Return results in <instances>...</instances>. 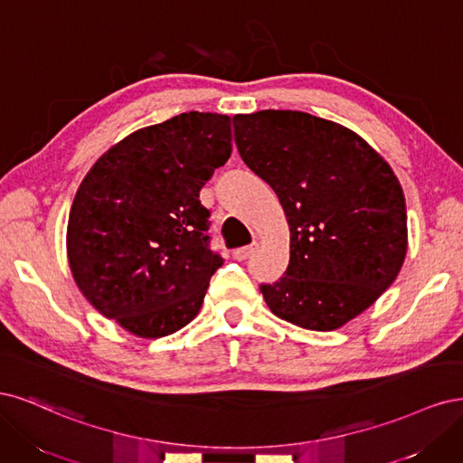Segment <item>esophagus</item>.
I'll use <instances>...</instances> for the list:
<instances>
[{"label":"esophagus","mask_w":463,"mask_h":463,"mask_svg":"<svg viewBox=\"0 0 463 463\" xmlns=\"http://www.w3.org/2000/svg\"><path fill=\"white\" fill-rule=\"evenodd\" d=\"M256 250H258V242H251V244H248V246L232 250V256H234V260H238V261H244V260H248Z\"/></svg>","instance_id":"obj_1"}]
</instances>
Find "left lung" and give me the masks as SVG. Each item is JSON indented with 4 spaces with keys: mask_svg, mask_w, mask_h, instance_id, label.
Here are the masks:
<instances>
[{
    "mask_svg": "<svg viewBox=\"0 0 463 463\" xmlns=\"http://www.w3.org/2000/svg\"><path fill=\"white\" fill-rule=\"evenodd\" d=\"M246 165L269 184L290 225L285 277L260 290L277 317L338 329L389 288L408 250L404 192L355 132L304 111L234 115Z\"/></svg>",
    "mask_w": 463,
    "mask_h": 463,
    "instance_id": "8db88e82",
    "label": "left lung"
}]
</instances>
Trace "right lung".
<instances>
[{
    "label": "right lung",
    "mask_w": 463,
    "mask_h": 463,
    "mask_svg": "<svg viewBox=\"0 0 463 463\" xmlns=\"http://www.w3.org/2000/svg\"><path fill=\"white\" fill-rule=\"evenodd\" d=\"M231 140L227 115L181 113L115 144L80 183L67 227L72 277L132 335L167 336L198 316L222 265L200 190Z\"/></svg>",
    "instance_id": "add662e5"
}]
</instances>
